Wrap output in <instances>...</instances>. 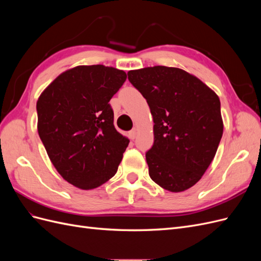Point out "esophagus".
Returning a JSON list of instances; mask_svg holds the SVG:
<instances>
[{
  "label": "esophagus",
  "mask_w": 261,
  "mask_h": 261,
  "mask_svg": "<svg viewBox=\"0 0 261 261\" xmlns=\"http://www.w3.org/2000/svg\"><path fill=\"white\" fill-rule=\"evenodd\" d=\"M136 135H137L136 129H133V130H130V132L128 133V137H129L130 139H135V138H136Z\"/></svg>",
  "instance_id": "esophagus-1"
}]
</instances>
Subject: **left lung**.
I'll return each instance as SVG.
<instances>
[{
	"label": "left lung",
	"instance_id": "obj_1",
	"mask_svg": "<svg viewBox=\"0 0 261 261\" xmlns=\"http://www.w3.org/2000/svg\"><path fill=\"white\" fill-rule=\"evenodd\" d=\"M127 75L154 123V143L146 153L149 175L171 193L184 192L202 177L222 137L218 94L177 67H145Z\"/></svg>",
	"mask_w": 261,
	"mask_h": 261
}]
</instances>
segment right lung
<instances>
[{
  "instance_id": "obj_1",
  "label": "right lung",
  "mask_w": 261,
  "mask_h": 261,
  "mask_svg": "<svg viewBox=\"0 0 261 261\" xmlns=\"http://www.w3.org/2000/svg\"><path fill=\"white\" fill-rule=\"evenodd\" d=\"M124 70L80 65L60 74L37 101L39 136L59 174L89 191L115 175L129 139L114 127L109 101Z\"/></svg>"
}]
</instances>
